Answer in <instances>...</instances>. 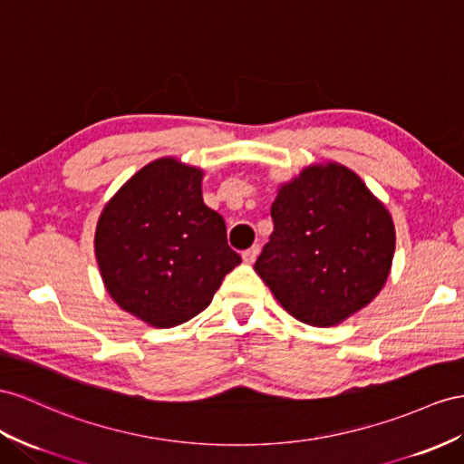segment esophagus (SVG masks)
Segmentation results:
<instances>
[{"instance_id":"34e87169","label":"esophagus","mask_w":464,"mask_h":464,"mask_svg":"<svg viewBox=\"0 0 464 464\" xmlns=\"http://www.w3.org/2000/svg\"><path fill=\"white\" fill-rule=\"evenodd\" d=\"M258 253H260L258 245H255V246H251V248H246V251H243V263L253 265L255 260H256V256H258Z\"/></svg>"}]
</instances>
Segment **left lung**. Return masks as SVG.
Segmentation results:
<instances>
[{"mask_svg": "<svg viewBox=\"0 0 464 464\" xmlns=\"http://www.w3.org/2000/svg\"><path fill=\"white\" fill-rule=\"evenodd\" d=\"M275 231L255 270L298 322L331 327L371 304L388 280L396 229L347 166L312 164L282 184Z\"/></svg>", "mask_w": 464, "mask_h": 464, "instance_id": "8db88e82", "label": "left lung"}]
</instances>
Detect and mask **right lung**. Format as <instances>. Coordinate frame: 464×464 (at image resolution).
I'll return each mask as SVG.
<instances>
[{"label": "right lung", "instance_id": "1", "mask_svg": "<svg viewBox=\"0 0 464 464\" xmlns=\"http://www.w3.org/2000/svg\"><path fill=\"white\" fill-rule=\"evenodd\" d=\"M204 170L172 157L130 176L96 227L102 280L121 310L152 327H174L211 304L241 263L218 211L201 198Z\"/></svg>", "mask_w": 464, "mask_h": 464}]
</instances>
